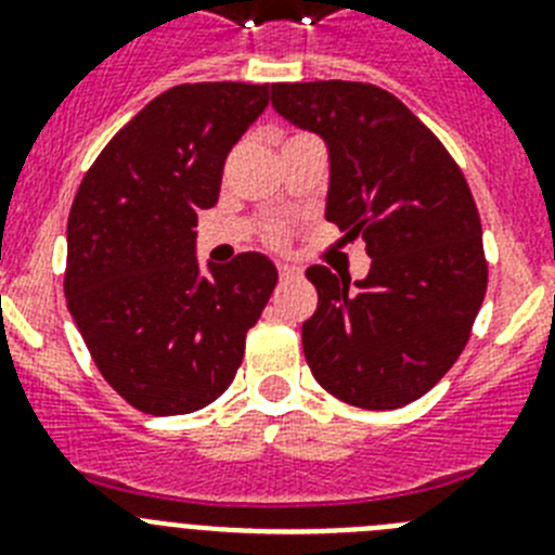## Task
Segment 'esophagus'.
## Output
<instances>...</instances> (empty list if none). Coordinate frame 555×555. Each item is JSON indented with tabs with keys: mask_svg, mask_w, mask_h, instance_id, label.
<instances>
[{
	"mask_svg": "<svg viewBox=\"0 0 555 555\" xmlns=\"http://www.w3.org/2000/svg\"><path fill=\"white\" fill-rule=\"evenodd\" d=\"M278 274H281V281H292V278H300V267H292V263H278Z\"/></svg>",
	"mask_w": 555,
	"mask_h": 555,
	"instance_id": "1",
	"label": "esophagus"
}]
</instances>
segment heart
<instances>
[{"mask_svg":"<svg viewBox=\"0 0 555 555\" xmlns=\"http://www.w3.org/2000/svg\"><path fill=\"white\" fill-rule=\"evenodd\" d=\"M269 238H272V242H281V238H283V228H274L272 233H269Z\"/></svg>","mask_w":555,"mask_h":555,"instance_id":"1","label":"heart"}]
</instances>
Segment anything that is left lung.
<instances>
[{"label":"left lung","instance_id":"left-lung-1","mask_svg":"<svg viewBox=\"0 0 555 555\" xmlns=\"http://www.w3.org/2000/svg\"><path fill=\"white\" fill-rule=\"evenodd\" d=\"M272 107L327 146L325 219L364 238L372 267H308L320 302L302 350L322 389L358 409H400L434 389L467 345L487 294L480 219L442 141L384 88L272 86Z\"/></svg>","mask_w":555,"mask_h":555}]
</instances>
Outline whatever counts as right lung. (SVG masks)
Listing matches in <instances>:
<instances>
[{"mask_svg": "<svg viewBox=\"0 0 555 555\" xmlns=\"http://www.w3.org/2000/svg\"><path fill=\"white\" fill-rule=\"evenodd\" d=\"M267 86L185 82L100 152L68 214L66 302L102 377L152 416L214 403L244 358L278 269L261 253L197 261V214L217 205L228 152Z\"/></svg>", "mask_w": 555, "mask_h": 555, "instance_id": "obj_1", "label": "right lung"}]
</instances>
